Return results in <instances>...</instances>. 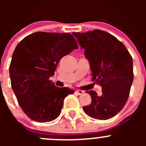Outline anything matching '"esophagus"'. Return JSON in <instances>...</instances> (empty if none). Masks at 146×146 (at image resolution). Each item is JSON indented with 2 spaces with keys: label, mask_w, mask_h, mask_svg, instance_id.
<instances>
[{
  "label": "esophagus",
  "mask_w": 146,
  "mask_h": 146,
  "mask_svg": "<svg viewBox=\"0 0 146 146\" xmlns=\"http://www.w3.org/2000/svg\"><path fill=\"white\" fill-rule=\"evenodd\" d=\"M76 92L78 94V95H82V94L84 93V91L80 90H77L76 91Z\"/></svg>",
  "instance_id": "34e87169"
}]
</instances>
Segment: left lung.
Instances as JSON below:
<instances>
[{"instance_id":"obj_1","label":"left lung","mask_w":146,"mask_h":146,"mask_svg":"<svg viewBox=\"0 0 146 146\" xmlns=\"http://www.w3.org/2000/svg\"><path fill=\"white\" fill-rule=\"evenodd\" d=\"M92 70V80L100 84L102 93L88 91L92 101L82 107L89 117L107 120L123 108L133 80V59L122 42L111 34L100 29L74 32Z\"/></svg>"}]
</instances>
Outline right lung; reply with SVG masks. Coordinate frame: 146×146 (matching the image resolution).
Here are the masks:
<instances>
[{"instance_id":"1","label":"right lung","mask_w":146,"mask_h":146,"mask_svg":"<svg viewBox=\"0 0 146 146\" xmlns=\"http://www.w3.org/2000/svg\"><path fill=\"white\" fill-rule=\"evenodd\" d=\"M78 48L70 34L45 32L31 34L17 45L10 78L17 102L29 118L44 123L60 115L65 98L74 90L58 88L49 78L61 58Z\"/></svg>"}]
</instances>
